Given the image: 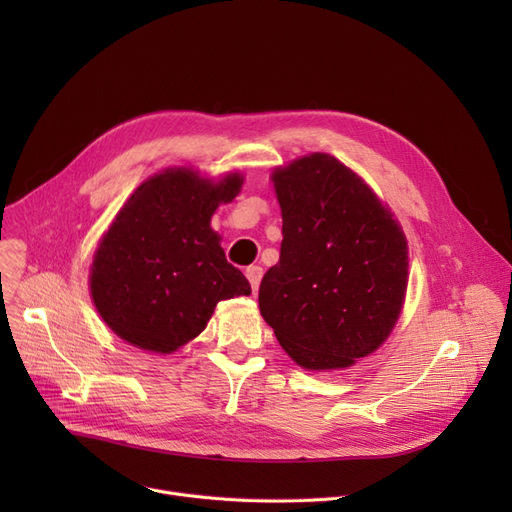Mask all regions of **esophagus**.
Here are the masks:
<instances>
[{
  "mask_svg": "<svg viewBox=\"0 0 512 512\" xmlns=\"http://www.w3.org/2000/svg\"><path fill=\"white\" fill-rule=\"evenodd\" d=\"M247 278H249V282H251V288H253V292H257V288H259V282H261V276H263V270L259 265H249L247 267Z\"/></svg>",
  "mask_w": 512,
  "mask_h": 512,
  "instance_id": "esophagus-1",
  "label": "esophagus"
}]
</instances>
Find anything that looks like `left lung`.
Listing matches in <instances>:
<instances>
[{
  "label": "left lung",
  "mask_w": 512,
  "mask_h": 512,
  "mask_svg": "<svg viewBox=\"0 0 512 512\" xmlns=\"http://www.w3.org/2000/svg\"><path fill=\"white\" fill-rule=\"evenodd\" d=\"M274 186L284 240L259 286L261 315L301 367L353 365L396 324L407 238L371 188L328 153L276 170Z\"/></svg>",
  "instance_id": "8db88e82"
}]
</instances>
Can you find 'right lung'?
<instances>
[{
  "label": "right lung",
  "instance_id": "1",
  "mask_svg": "<svg viewBox=\"0 0 512 512\" xmlns=\"http://www.w3.org/2000/svg\"><path fill=\"white\" fill-rule=\"evenodd\" d=\"M242 178L209 182L178 168L151 176L124 203L91 267L93 303L122 340L172 353L207 326L220 301L251 294L209 228Z\"/></svg>",
  "mask_w": 512,
  "mask_h": 512
}]
</instances>
